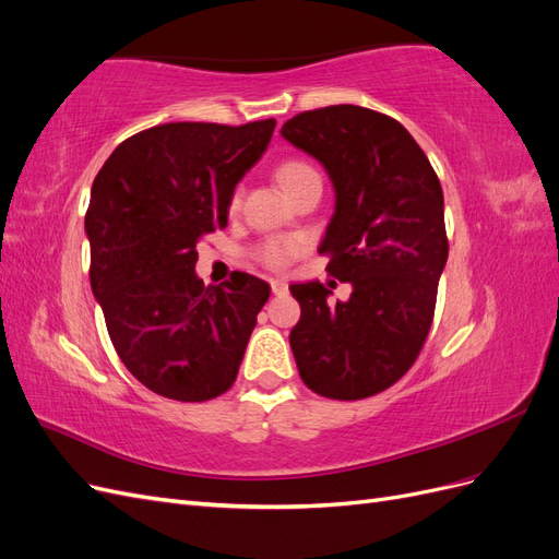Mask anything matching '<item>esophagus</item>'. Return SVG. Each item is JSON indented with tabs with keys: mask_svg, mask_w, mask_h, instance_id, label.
Returning a JSON list of instances; mask_svg holds the SVG:
<instances>
[{
	"mask_svg": "<svg viewBox=\"0 0 559 559\" xmlns=\"http://www.w3.org/2000/svg\"><path fill=\"white\" fill-rule=\"evenodd\" d=\"M270 289H273L275 296H284L286 289H289V284H286L284 280H270Z\"/></svg>",
	"mask_w": 559,
	"mask_h": 559,
	"instance_id": "obj_1",
	"label": "esophagus"
}]
</instances>
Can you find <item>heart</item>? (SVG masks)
Masks as SVG:
<instances>
[{"instance_id":"b5f03b06","label":"heart","mask_w":559,"mask_h":559,"mask_svg":"<svg viewBox=\"0 0 559 559\" xmlns=\"http://www.w3.org/2000/svg\"><path fill=\"white\" fill-rule=\"evenodd\" d=\"M308 175H319V173L312 165L302 163V160H286L277 167V179L284 189L286 186H292L296 179L308 177ZM238 205H240V189L230 195V210H238ZM302 249H306V242H302L300 238H273L259 247L257 257L263 265L273 267V270H282L289 265L296 257H300Z\"/></svg>"}]
</instances>
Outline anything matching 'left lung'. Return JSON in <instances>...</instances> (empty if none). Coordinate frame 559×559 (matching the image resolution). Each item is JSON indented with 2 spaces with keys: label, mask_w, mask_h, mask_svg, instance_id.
<instances>
[{
  "label": "left lung",
  "mask_w": 559,
  "mask_h": 559,
  "mask_svg": "<svg viewBox=\"0 0 559 559\" xmlns=\"http://www.w3.org/2000/svg\"><path fill=\"white\" fill-rule=\"evenodd\" d=\"M282 138L326 167L335 212L319 253L352 284L347 302H329L335 282L292 284L298 373L319 396L368 399L408 373L429 335L448 261L441 181L396 118L366 107L296 114Z\"/></svg>",
  "instance_id": "left-lung-1"
}]
</instances>
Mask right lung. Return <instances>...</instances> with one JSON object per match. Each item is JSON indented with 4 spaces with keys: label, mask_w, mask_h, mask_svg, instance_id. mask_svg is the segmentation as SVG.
<instances>
[{
    "label": "right lung",
    "mask_w": 559,
    "mask_h": 559,
    "mask_svg": "<svg viewBox=\"0 0 559 559\" xmlns=\"http://www.w3.org/2000/svg\"><path fill=\"white\" fill-rule=\"evenodd\" d=\"M275 123L154 126L118 144L93 181V294L118 357L165 399L210 401L238 378L270 286L247 273L205 286L195 245L226 228L235 183Z\"/></svg>",
    "instance_id": "1"
}]
</instances>
